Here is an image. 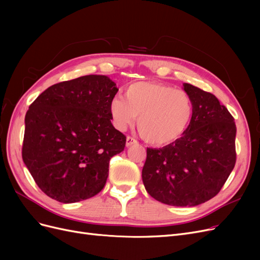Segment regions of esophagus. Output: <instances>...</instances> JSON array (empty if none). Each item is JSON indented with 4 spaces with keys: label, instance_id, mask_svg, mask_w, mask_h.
<instances>
[{
    "label": "esophagus",
    "instance_id": "esophagus-1",
    "mask_svg": "<svg viewBox=\"0 0 260 260\" xmlns=\"http://www.w3.org/2000/svg\"><path fill=\"white\" fill-rule=\"evenodd\" d=\"M136 143H137V141L131 137H127V139H125V146H127V147H129L133 144H136Z\"/></svg>",
    "mask_w": 260,
    "mask_h": 260
}]
</instances>
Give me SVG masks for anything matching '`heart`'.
I'll use <instances>...</instances> for the list:
<instances>
[{
  "instance_id": "b5f03b06",
  "label": "heart",
  "mask_w": 260,
  "mask_h": 260,
  "mask_svg": "<svg viewBox=\"0 0 260 260\" xmlns=\"http://www.w3.org/2000/svg\"><path fill=\"white\" fill-rule=\"evenodd\" d=\"M115 96L109 115L118 130H124L138 119V130L147 143L162 146L176 142L190 127L194 116L191 96L170 85L157 82H136Z\"/></svg>"
}]
</instances>
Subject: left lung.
Here are the masks:
<instances>
[{"instance_id": "1", "label": "left lung", "mask_w": 260, "mask_h": 260, "mask_svg": "<svg viewBox=\"0 0 260 260\" xmlns=\"http://www.w3.org/2000/svg\"><path fill=\"white\" fill-rule=\"evenodd\" d=\"M194 116L190 127L176 142L147 148L143 184L153 199L170 206H196L216 196L234 168L233 117L214 94L190 83Z\"/></svg>"}]
</instances>
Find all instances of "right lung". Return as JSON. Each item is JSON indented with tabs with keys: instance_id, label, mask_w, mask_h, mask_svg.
<instances>
[{
	"instance_id": "1",
	"label": "right lung",
	"mask_w": 260,
	"mask_h": 260,
	"mask_svg": "<svg viewBox=\"0 0 260 260\" xmlns=\"http://www.w3.org/2000/svg\"><path fill=\"white\" fill-rule=\"evenodd\" d=\"M117 92L107 76L89 75L50 86L29 106L22 160L51 199L76 203L104 187L109 160L125 145L109 115Z\"/></svg>"
}]
</instances>
